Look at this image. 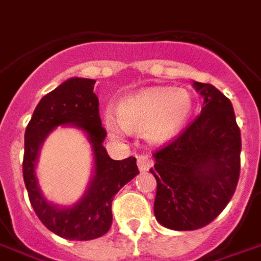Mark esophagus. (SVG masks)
<instances>
[{
	"mask_svg": "<svg viewBox=\"0 0 261 261\" xmlns=\"http://www.w3.org/2000/svg\"><path fill=\"white\" fill-rule=\"evenodd\" d=\"M137 166L140 171H148L153 166V160L148 154H141L137 157Z\"/></svg>",
	"mask_w": 261,
	"mask_h": 261,
	"instance_id": "esophagus-1",
	"label": "esophagus"
}]
</instances>
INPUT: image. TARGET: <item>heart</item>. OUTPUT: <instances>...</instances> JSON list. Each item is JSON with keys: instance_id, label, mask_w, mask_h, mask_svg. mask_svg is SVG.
Listing matches in <instances>:
<instances>
[{"instance_id": "b5f03b06", "label": "heart", "mask_w": 261, "mask_h": 261, "mask_svg": "<svg viewBox=\"0 0 261 261\" xmlns=\"http://www.w3.org/2000/svg\"><path fill=\"white\" fill-rule=\"evenodd\" d=\"M191 113L193 98L187 90L153 87L125 97L117 117L107 111L102 120L113 137H123L128 130L144 133L151 143H164L182 130Z\"/></svg>"}]
</instances>
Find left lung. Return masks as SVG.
<instances>
[{"instance_id": "8db88e82", "label": "left lung", "mask_w": 261, "mask_h": 261, "mask_svg": "<svg viewBox=\"0 0 261 261\" xmlns=\"http://www.w3.org/2000/svg\"><path fill=\"white\" fill-rule=\"evenodd\" d=\"M204 97L200 116L154 153L157 180L154 216L178 231L210 224L234 194L240 175L242 137L233 106L212 84L194 83Z\"/></svg>"}]
</instances>
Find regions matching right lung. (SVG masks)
<instances>
[{"label": "right lung", "mask_w": 261, "mask_h": 261, "mask_svg": "<svg viewBox=\"0 0 261 261\" xmlns=\"http://www.w3.org/2000/svg\"><path fill=\"white\" fill-rule=\"evenodd\" d=\"M95 81H64L44 95L25 128L22 174L30 203L45 227L67 240H93L107 233L113 223L111 203L120 189L138 174L136 159L113 160L104 148L107 136L101 125ZM71 123L87 133L94 153V175L86 194L71 207H57L42 196L35 177V164L45 137L58 125Z\"/></svg>", "instance_id": "obj_1"}]
</instances>
